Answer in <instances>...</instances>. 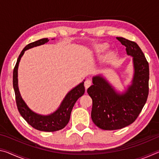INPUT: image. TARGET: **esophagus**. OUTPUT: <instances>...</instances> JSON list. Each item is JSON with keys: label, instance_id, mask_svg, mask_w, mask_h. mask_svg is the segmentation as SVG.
Listing matches in <instances>:
<instances>
[{"label": "esophagus", "instance_id": "esophagus-1", "mask_svg": "<svg viewBox=\"0 0 159 159\" xmlns=\"http://www.w3.org/2000/svg\"><path fill=\"white\" fill-rule=\"evenodd\" d=\"M91 85H92V81H91L90 79H87L84 83V85H85V89H88V88H89Z\"/></svg>", "mask_w": 159, "mask_h": 159}]
</instances>
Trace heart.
Here are the masks:
<instances>
[{
    "label": "heart",
    "mask_w": 159,
    "mask_h": 159,
    "mask_svg": "<svg viewBox=\"0 0 159 159\" xmlns=\"http://www.w3.org/2000/svg\"><path fill=\"white\" fill-rule=\"evenodd\" d=\"M108 47H109V45L107 43H101V44L96 45L93 48L94 52H95L96 55H100L101 53L104 52V51H105L107 48H108ZM111 57V54L109 53L104 56V57H103V60L104 61H108L109 60H110V58Z\"/></svg>",
    "instance_id": "b5f03b06"
}]
</instances>
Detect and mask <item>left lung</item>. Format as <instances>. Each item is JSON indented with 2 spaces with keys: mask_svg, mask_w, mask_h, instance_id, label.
Listing matches in <instances>:
<instances>
[{
  "mask_svg": "<svg viewBox=\"0 0 159 159\" xmlns=\"http://www.w3.org/2000/svg\"><path fill=\"white\" fill-rule=\"evenodd\" d=\"M118 41L126 47V52L133 57L134 74L131 84L124 92L118 93L106 79L93 77V84L87 92L93 99L91 118L102 130L121 129L133 123L141 112L149 94V63L138 45L122 37Z\"/></svg>",
  "mask_w": 159,
  "mask_h": 159,
  "instance_id": "1",
  "label": "left lung"
}]
</instances>
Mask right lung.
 I'll list each match as a JSON object with an SVG mask.
<instances>
[{"label":"right lung","mask_w":159,"mask_h":159,"mask_svg":"<svg viewBox=\"0 0 159 159\" xmlns=\"http://www.w3.org/2000/svg\"><path fill=\"white\" fill-rule=\"evenodd\" d=\"M53 40V39H52ZM49 41V39H40L28 44L21 51L17 59V63L13 71V88L15 93L16 103H17L18 111L21 116L32 127L40 131L55 132L64 128L68 124L72 109L76 102L80 97L85 93L84 81L76 85L66 94L65 98L61 102L59 108L55 111L48 115H42L34 112L26 105L25 102L21 98L18 87V66L26 50L30 48L43 45Z\"/></svg>","instance_id":"add662e5"}]
</instances>
